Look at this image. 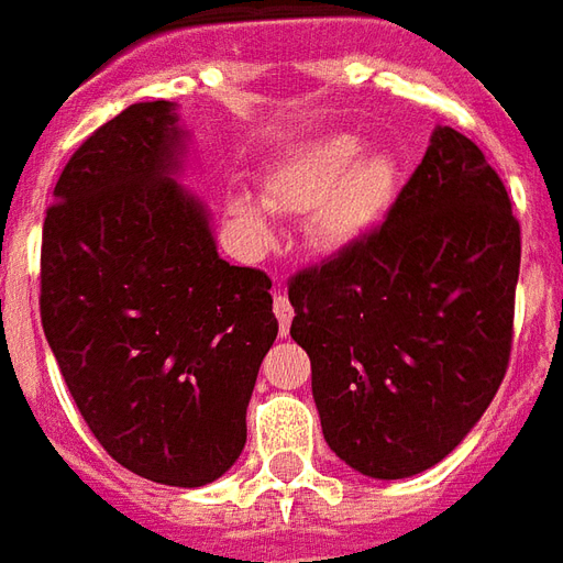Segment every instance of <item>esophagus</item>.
I'll return each instance as SVG.
<instances>
[{
	"label": "esophagus",
	"instance_id": "1",
	"mask_svg": "<svg viewBox=\"0 0 563 563\" xmlns=\"http://www.w3.org/2000/svg\"><path fill=\"white\" fill-rule=\"evenodd\" d=\"M273 311H276V318H278V330H282V335H285L290 321H294V306H290V299L276 294V299H273Z\"/></svg>",
	"mask_w": 563,
	"mask_h": 563
}]
</instances>
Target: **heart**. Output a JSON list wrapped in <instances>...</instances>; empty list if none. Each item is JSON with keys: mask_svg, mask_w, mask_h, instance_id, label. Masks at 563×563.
Here are the masks:
<instances>
[{"mask_svg": "<svg viewBox=\"0 0 563 563\" xmlns=\"http://www.w3.org/2000/svg\"><path fill=\"white\" fill-rule=\"evenodd\" d=\"M399 158L389 150H366L351 131L323 134L285 152L264 174L261 199L228 197V219L249 252H266L276 216H309L311 249L335 254L354 249L384 221L399 195Z\"/></svg>", "mask_w": 563, "mask_h": 563, "instance_id": "obj_1", "label": "heart"}]
</instances>
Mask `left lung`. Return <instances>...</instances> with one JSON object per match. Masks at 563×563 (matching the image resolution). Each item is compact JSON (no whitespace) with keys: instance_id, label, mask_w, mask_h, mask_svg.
Segmentation results:
<instances>
[{"instance_id":"8db88e82","label":"left lung","mask_w":563,"mask_h":563,"mask_svg":"<svg viewBox=\"0 0 563 563\" xmlns=\"http://www.w3.org/2000/svg\"><path fill=\"white\" fill-rule=\"evenodd\" d=\"M519 257L500 176L438 125L380 231L290 282V335L344 465L405 479L465 441L507 372Z\"/></svg>"}]
</instances>
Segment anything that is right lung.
I'll return each instance as SVG.
<instances>
[{"label":"right lung","instance_id":"right-lung-1","mask_svg":"<svg viewBox=\"0 0 563 563\" xmlns=\"http://www.w3.org/2000/svg\"><path fill=\"white\" fill-rule=\"evenodd\" d=\"M188 141L174 101H141L74 152L44 219L41 327L98 444L197 489L240 459L278 321L269 276L219 257L179 183Z\"/></svg>","mask_w":563,"mask_h":563}]
</instances>
